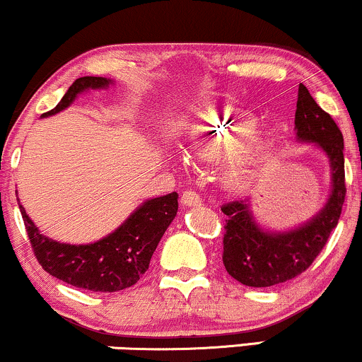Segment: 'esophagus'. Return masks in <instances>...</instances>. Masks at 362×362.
<instances>
[{"label":"esophagus","instance_id":"esophagus-1","mask_svg":"<svg viewBox=\"0 0 362 362\" xmlns=\"http://www.w3.org/2000/svg\"><path fill=\"white\" fill-rule=\"evenodd\" d=\"M181 203L182 206H198L202 205V198H199V194L197 191H185V193L181 194Z\"/></svg>","mask_w":362,"mask_h":362}]
</instances>
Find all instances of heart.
I'll return each instance as SVG.
<instances>
[{
  "instance_id": "heart-1",
  "label": "heart",
  "mask_w": 362,
  "mask_h": 362,
  "mask_svg": "<svg viewBox=\"0 0 362 362\" xmlns=\"http://www.w3.org/2000/svg\"><path fill=\"white\" fill-rule=\"evenodd\" d=\"M257 117L233 105L208 106L191 118L186 127V144L205 159L222 158V181L228 188H244L257 168L269 156L274 137L259 129Z\"/></svg>"
}]
</instances>
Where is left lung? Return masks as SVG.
I'll list each match as a JSON object with an SVG mask.
<instances>
[{
    "label": "left lung",
    "mask_w": 362,
    "mask_h": 362,
    "mask_svg": "<svg viewBox=\"0 0 362 362\" xmlns=\"http://www.w3.org/2000/svg\"><path fill=\"white\" fill-rule=\"evenodd\" d=\"M295 132L298 142L313 144L329 159L330 194L324 208L308 222L281 232L269 230L257 222L250 199L225 203L223 266L245 286H274L307 271L341 218L346 199L342 132L303 84L298 86Z\"/></svg>",
    "instance_id": "left-lung-1"
}]
</instances>
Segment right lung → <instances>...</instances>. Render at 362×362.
<instances>
[{
	"label": "right lung",
	"instance_id": "1",
	"mask_svg": "<svg viewBox=\"0 0 362 362\" xmlns=\"http://www.w3.org/2000/svg\"><path fill=\"white\" fill-rule=\"evenodd\" d=\"M110 84H113L112 79L95 76L76 79L59 105L42 117L62 112L88 89H106ZM20 211L33 254L47 273L83 290L113 293L134 286L148 269L157 244L177 214V193L147 199L117 230L91 244L79 245L42 235L21 205Z\"/></svg>",
	"mask_w": 362,
	"mask_h": 362
}]
</instances>
